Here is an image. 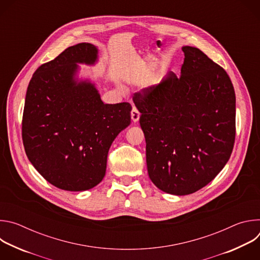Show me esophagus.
Masks as SVG:
<instances>
[{
	"label": "esophagus",
	"mask_w": 260,
	"mask_h": 260,
	"mask_svg": "<svg viewBox=\"0 0 260 260\" xmlns=\"http://www.w3.org/2000/svg\"><path fill=\"white\" fill-rule=\"evenodd\" d=\"M131 116H132V120H133L134 122H137V121L139 120V118H140V112H139V110H138L136 107H134V108L132 109Z\"/></svg>",
	"instance_id": "esophagus-1"
}]
</instances>
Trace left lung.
<instances>
[{"label": "left lung", "mask_w": 260, "mask_h": 260, "mask_svg": "<svg viewBox=\"0 0 260 260\" xmlns=\"http://www.w3.org/2000/svg\"><path fill=\"white\" fill-rule=\"evenodd\" d=\"M181 76L171 72L134 94L146 140L150 180L186 196L209 184L229 161L236 139V94L225 70L184 46Z\"/></svg>", "instance_id": "obj_1"}]
</instances>
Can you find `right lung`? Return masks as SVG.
Listing matches in <instances>:
<instances>
[{"label": "right lung", "instance_id": "1", "mask_svg": "<svg viewBox=\"0 0 260 260\" xmlns=\"http://www.w3.org/2000/svg\"><path fill=\"white\" fill-rule=\"evenodd\" d=\"M96 53L89 43L68 47L36 70L26 90L21 123L26 156L63 190L98 185L111 144L131 123L129 103L104 104L93 84L74 81L76 63H93Z\"/></svg>", "mask_w": 260, "mask_h": 260}]
</instances>
